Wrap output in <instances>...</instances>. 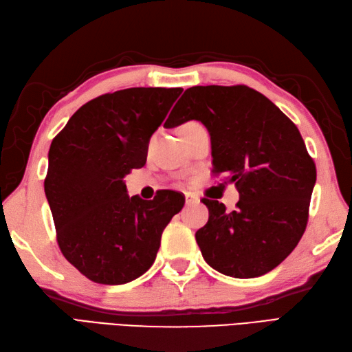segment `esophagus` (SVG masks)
<instances>
[{
  "label": "esophagus",
  "instance_id": "34e87169",
  "mask_svg": "<svg viewBox=\"0 0 352 352\" xmlns=\"http://www.w3.org/2000/svg\"><path fill=\"white\" fill-rule=\"evenodd\" d=\"M199 201H200L199 195H195L192 192H186L185 194V203H186V206H191V204H195V203H199Z\"/></svg>",
  "mask_w": 352,
  "mask_h": 352
}]
</instances>
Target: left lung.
Wrapping results in <instances>:
<instances>
[{
	"mask_svg": "<svg viewBox=\"0 0 352 352\" xmlns=\"http://www.w3.org/2000/svg\"><path fill=\"white\" fill-rule=\"evenodd\" d=\"M200 121L210 134L213 173H228L241 200L236 210L203 199L208 224L195 233L203 258L222 275L256 278L293 252L309 217L315 162L294 122L245 85L192 87L166 121Z\"/></svg>",
	"mask_w": 352,
	"mask_h": 352,
	"instance_id": "obj_1",
	"label": "left lung"
}]
</instances>
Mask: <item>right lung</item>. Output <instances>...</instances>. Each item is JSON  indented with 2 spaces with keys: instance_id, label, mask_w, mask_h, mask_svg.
<instances>
[{
  "instance_id": "right-lung-1",
  "label": "right lung",
  "mask_w": 352,
  "mask_h": 352,
  "mask_svg": "<svg viewBox=\"0 0 352 352\" xmlns=\"http://www.w3.org/2000/svg\"><path fill=\"white\" fill-rule=\"evenodd\" d=\"M182 88H128L88 101L52 140L45 192L63 255L104 285L142 276L155 261L161 234L185 204L160 191L128 197L124 176L144 166L151 135Z\"/></svg>"
}]
</instances>
